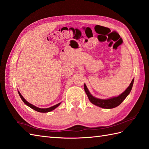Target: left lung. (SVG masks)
<instances>
[{"label": "left lung", "instance_id": "obj_1", "mask_svg": "<svg viewBox=\"0 0 149 149\" xmlns=\"http://www.w3.org/2000/svg\"><path fill=\"white\" fill-rule=\"evenodd\" d=\"M133 83H134V79H132L129 87L126 89L125 91H123L121 95H120L119 96L113 97L111 99H106V100L97 99V98L93 97L89 92V91H88V88L86 85H85V84H84V88L85 92H86L88 99H89L91 103L99 107H102V108L111 109L119 106L120 104L123 102V100L127 97V96L129 94V93L131 92V89L132 88V85H133Z\"/></svg>", "mask_w": 149, "mask_h": 149}]
</instances>
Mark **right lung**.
I'll use <instances>...</instances> for the list:
<instances>
[{
  "mask_svg": "<svg viewBox=\"0 0 149 149\" xmlns=\"http://www.w3.org/2000/svg\"><path fill=\"white\" fill-rule=\"evenodd\" d=\"M18 93H19V95H20V98L22 99V100H23V102L26 104L27 106H29L31 108H32V109H33L34 110H35V111H38V112H40V113H47V112H49V111H52V110H54V109L55 108H56L57 107H58V106H59V104H61V103H59V104H56V105H55V106H52V107H49V108H45V109H41V108H39V107H36V106H33V104H30L29 102H28L27 100H26V99H24V98L23 97V96L22 95L20 94V93L18 91Z\"/></svg>",
  "mask_w": 149,
  "mask_h": 149,
  "instance_id": "obj_1",
  "label": "right lung"
}]
</instances>
